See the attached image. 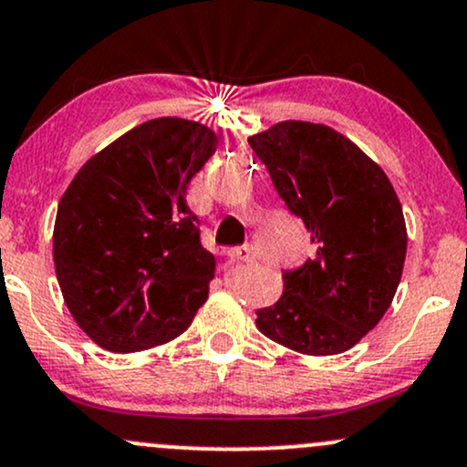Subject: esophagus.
Here are the masks:
<instances>
[{
    "label": "esophagus",
    "mask_w": 467,
    "mask_h": 467,
    "mask_svg": "<svg viewBox=\"0 0 467 467\" xmlns=\"http://www.w3.org/2000/svg\"><path fill=\"white\" fill-rule=\"evenodd\" d=\"M230 262H253L254 259V250L250 246H237L228 250Z\"/></svg>",
    "instance_id": "esophagus-1"
}]
</instances>
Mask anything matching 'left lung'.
Instances as JSON below:
<instances>
[{"instance_id": "left-lung-1", "label": "left lung", "mask_w": 467, "mask_h": 467, "mask_svg": "<svg viewBox=\"0 0 467 467\" xmlns=\"http://www.w3.org/2000/svg\"><path fill=\"white\" fill-rule=\"evenodd\" d=\"M248 143L316 244V257L282 275V297L254 324L306 356L349 351L382 320L400 282L407 228L394 185L327 125L284 120Z\"/></svg>"}]
</instances>
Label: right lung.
Instances as JSON below:
<instances>
[{
    "label": "right lung",
    "instance_id": "right-lung-1",
    "mask_svg": "<svg viewBox=\"0 0 467 467\" xmlns=\"http://www.w3.org/2000/svg\"><path fill=\"white\" fill-rule=\"evenodd\" d=\"M217 134L154 118L91 156L57 205L53 262L78 327L114 353L163 345L208 299L214 254L185 203Z\"/></svg>",
    "mask_w": 467,
    "mask_h": 467
}]
</instances>
